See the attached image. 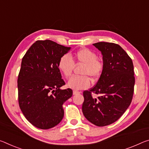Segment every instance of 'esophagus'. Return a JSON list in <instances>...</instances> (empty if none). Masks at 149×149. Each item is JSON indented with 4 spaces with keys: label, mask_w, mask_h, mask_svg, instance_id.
Returning <instances> with one entry per match:
<instances>
[{
    "label": "esophagus",
    "mask_w": 149,
    "mask_h": 149,
    "mask_svg": "<svg viewBox=\"0 0 149 149\" xmlns=\"http://www.w3.org/2000/svg\"><path fill=\"white\" fill-rule=\"evenodd\" d=\"M80 93H81V92L78 91H75V90L73 91V94H74V95H77V94H79Z\"/></svg>",
    "instance_id": "obj_1"
}]
</instances>
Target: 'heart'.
<instances>
[{
    "label": "heart",
    "mask_w": 149,
    "mask_h": 149,
    "mask_svg": "<svg viewBox=\"0 0 149 149\" xmlns=\"http://www.w3.org/2000/svg\"><path fill=\"white\" fill-rule=\"evenodd\" d=\"M75 63H82L79 76H73L68 82V86L75 90H81L90 86V79L95 81L102 74L104 70L103 63L97 59L95 52L86 48L79 49L72 58L68 54L61 56L58 63L60 72L65 77H69L74 70Z\"/></svg>",
    "instance_id": "b5f03b06"
}]
</instances>
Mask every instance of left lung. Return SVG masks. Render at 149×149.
I'll return each mask as SVG.
<instances>
[{
	"instance_id": "8db88e82",
	"label": "left lung",
	"mask_w": 149,
	"mask_h": 149,
	"mask_svg": "<svg viewBox=\"0 0 149 149\" xmlns=\"http://www.w3.org/2000/svg\"><path fill=\"white\" fill-rule=\"evenodd\" d=\"M93 45L101 52L104 70L95 86L84 91L82 111L91 123L103 127L117 121L131 104L135 81L133 63L119 45L104 42ZM93 93L99 97L94 98Z\"/></svg>"
}]
</instances>
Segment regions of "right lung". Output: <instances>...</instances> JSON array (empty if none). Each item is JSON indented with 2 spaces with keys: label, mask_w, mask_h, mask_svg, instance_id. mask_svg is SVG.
Listing matches in <instances>:
<instances>
[{
  "label": "right lung",
  "mask_w": 149,
  "mask_h": 149,
  "mask_svg": "<svg viewBox=\"0 0 149 149\" xmlns=\"http://www.w3.org/2000/svg\"><path fill=\"white\" fill-rule=\"evenodd\" d=\"M71 48L49 40H37L24 56L18 77V103L28 121L37 128L48 129L62 121V105L73 95L65 82L58 61Z\"/></svg>",
  "instance_id": "1"
}]
</instances>
